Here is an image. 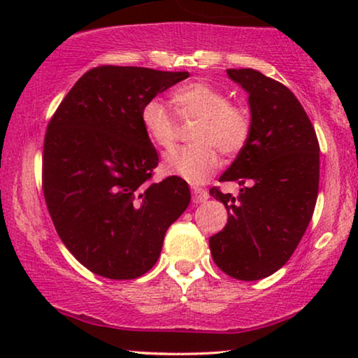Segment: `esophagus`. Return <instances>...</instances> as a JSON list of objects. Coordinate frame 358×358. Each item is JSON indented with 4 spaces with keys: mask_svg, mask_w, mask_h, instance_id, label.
<instances>
[{
    "mask_svg": "<svg viewBox=\"0 0 358 358\" xmlns=\"http://www.w3.org/2000/svg\"><path fill=\"white\" fill-rule=\"evenodd\" d=\"M208 200V194L205 189L200 187H192V202L194 203H203Z\"/></svg>",
    "mask_w": 358,
    "mask_h": 358,
    "instance_id": "obj_1",
    "label": "esophagus"
}]
</instances>
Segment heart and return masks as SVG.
Here are the masks:
<instances>
[{
  "label": "heart",
  "mask_w": 358,
  "mask_h": 358,
  "mask_svg": "<svg viewBox=\"0 0 358 358\" xmlns=\"http://www.w3.org/2000/svg\"><path fill=\"white\" fill-rule=\"evenodd\" d=\"M174 102L182 119L195 120L190 140L194 145L169 151L163 169L192 184L207 180L218 166V151L234 156L244 150L251 136V115L241 106L231 104L227 92L208 83L195 81L174 92ZM145 134L159 148L168 150L178 138V122L173 110L159 99H150L140 114Z\"/></svg>",
  "instance_id": "heart-1"
}]
</instances>
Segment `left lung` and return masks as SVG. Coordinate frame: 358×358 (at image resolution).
<instances>
[{"mask_svg": "<svg viewBox=\"0 0 358 358\" xmlns=\"http://www.w3.org/2000/svg\"><path fill=\"white\" fill-rule=\"evenodd\" d=\"M249 94L251 136L220 182L236 180V199L218 187L228 223L210 238L217 266L238 280H259L287 264L315 212L320 143L305 109L285 85L252 68L227 70Z\"/></svg>", "mask_w": 358, "mask_h": 358, "instance_id": "left-lung-1", "label": "left lung"}]
</instances>
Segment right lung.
Here are the masks:
<instances>
[{
  "label": "right lung",
  "mask_w": 358,
  "mask_h": 358,
  "mask_svg": "<svg viewBox=\"0 0 358 358\" xmlns=\"http://www.w3.org/2000/svg\"><path fill=\"white\" fill-rule=\"evenodd\" d=\"M187 71L102 65L86 71L47 125L42 190L58 236L87 271L112 280L143 275L190 202L185 180L153 182L158 153L143 106Z\"/></svg>",
  "instance_id": "right-lung-1"
}]
</instances>
